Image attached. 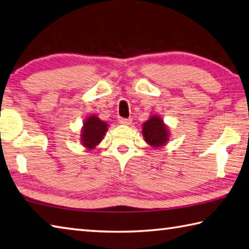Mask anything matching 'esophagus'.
<instances>
[{
    "mask_svg": "<svg viewBox=\"0 0 249 249\" xmlns=\"http://www.w3.org/2000/svg\"><path fill=\"white\" fill-rule=\"evenodd\" d=\"M132 119L130 117H128V119H124V117H122V119H120V123L123 124V125H129L130 123H132Z\"/></svg>",
    "mask_w": 249,
    "mask_h": 249,
    "instance_id": "1",
    "label": "esophagus"
}]
</instances>
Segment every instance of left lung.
Listing matches in <instances>:
<instances>
[{
  "mask_svg": "<svg viewBox=\"0 0 249 249\" xmlns=\"http://www.w3.org/2000/svg\"><path fill=\"white\" fill-rule=\"evenodd\" d=\"M144 140L152 147H161L168 142L169 130L160 116L152 115L142 124Z\"/></svg>",
  "mask_w": 249,
  "mask_h": 249,
  "instance_id": "8db88e82",
  "label": "left lung"
}]
</instances>
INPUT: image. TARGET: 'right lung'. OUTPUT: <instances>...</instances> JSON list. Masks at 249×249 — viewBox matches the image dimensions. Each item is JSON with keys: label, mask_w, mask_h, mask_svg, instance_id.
<instances>
[{"label": "right lung", "mask_w": 249, "mask_h": 249, "mask_svg": "<svg viewBox=\"0 0 249 249\" xmlns=\"http://www.w3.org/2000/svg\"><path fill=\"white\" fill-rule=\"evenodd\" d=\"M107 124L96 115H90L85 120L84 127L81 129L80 140L86 148L93 149L103 139L107 133Z\"/></svg>", "instance_id": "1"}]
</instances>
